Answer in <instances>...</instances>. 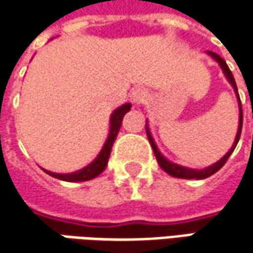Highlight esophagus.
Returning <instances> with one entry per match:
<instances>
[{
  "label": "esophagus",
  "mask_w": 253,
  "mask_h": 253,
  "mask_svg": "<svg viewBox=\"0 0 253 253\" xmlns=\"http://www.w3.org/2000/svg\"><path fill=\"white\" fill-rule=\"evenodd\" d=\"M131 97H133V102L134 103H143V102H146V99L148 97V92L146 89H143V87H137V89H134L133 92H131Z\"/></svg>",
  "instance_id": "34e87169"
}]
</instances>
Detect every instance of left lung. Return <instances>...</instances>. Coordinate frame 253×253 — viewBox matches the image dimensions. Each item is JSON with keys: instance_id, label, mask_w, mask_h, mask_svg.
<instances>
[{"instance_id": "8db88e82", "label": "left lung", "mask_w": 253, "mask_h": 253, "mask_svg": "<svg viewBox=\"0 0 253 253\" xmlns=\"http://www.w3.org/2000/svg\"><path fill=\"white\" fill-rule=\"evenodd\" d=\"M208 55H211L215 61L221 65L222 71H224V73H225L226 79L229 81V83H231V84L234 86V89H235L236 96H238V102H239V110H241V113H239V128H238V134H236V138H235V141H234V146H232V148H231V150H229V151H228L225 156L219 160L218 163H215L214 166H211V167H208V169H204V170H191V169H185V167L177 166V164H174V163H170V161L166 159V157H163V156H161V153L159 151V148H157V146H156V143H154V140H153V137H151L150 131H148V127H146L148 141H150V144H151V147H153V151H154V154H156V159H157V161H159L160 167L166 171V172H169L170 175H172V177H177V178L204 180V178H207V177H210V175L215 174V172L219 170V169H222V166H224L226 161H228L229 156L232 154L234 148L236 147V144H238V141H239V137H241V131H242V106H241V99H239V93H238V87H236L234 75H232V72L229 71V68H228L226 62L224 61L218 53L208 50Z\"/></svg>"}]
</instances>
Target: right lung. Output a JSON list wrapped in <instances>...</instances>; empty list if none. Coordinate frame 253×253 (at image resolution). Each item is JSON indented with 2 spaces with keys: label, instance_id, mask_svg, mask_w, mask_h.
<instances>
[{
  "label": "right lung",
  "instance_id": "right-lung-1",
  "mask_svg": "<svg viewBox=\"0 0 253 253\" xmlns=\"http://www.w3.org/2000/svg\"><path fill=\"white\" fill-rule=\"evenodd\" d=\"M130 107H131V105L126 103V105L120 106L119 109H116L115 113L112 115V119H110V133H109V137L106 140L105 146L102 148L100 154L97 156V159L94 160L92 164H89L87 167L76 171V172H72V174H56V172H50V171L46 170H45V172H48L49 175L55 177V178L63 180V181H87V180H92L94 177H97L102 171L105 170L106 166H107L109 156H110V151H112V146L115 143L116 136L119 133V128L122 126L123 116L130 110Z\"/></svg>",
  "mask_w": 253,
  "mask_h": 253
}]
</instances>
